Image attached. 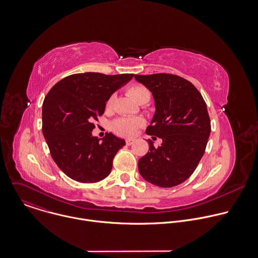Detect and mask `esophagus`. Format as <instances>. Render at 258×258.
Instances as JSON below:
<instances>
[{
  "instance_id": "34e87169",
  "label": "esophagus",
  "mask_w": 258,
  "mask_h": 258,
  "mask_svg": "<svg viewBox=\"0 0 258 258\" xmlns=\"http://www.w3.org/2000/svg\"><path fill=\"white\" fill-rule=\"evenodd\" d=\"M134 143H135V140H134V139H127V140H125V144H126L127 146H132Z\"/></svg>"
}]
</instances>
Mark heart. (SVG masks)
I'll list each match as a JSON object with an SVG mask.
<instances>
[{"label":"heart","instance_id":"heart-1","mask_svg":"<svg viewBox=\"0 0 258 258\" xmlns=\"http://www.w3.org/2000/svg\"><path fill=\"white\" fill-rule=\"evenodd\" d=\"M127 92L133 96V98L139 102V103H146L150 100L151 98V93L149 89L141 84H135L128 87ZM113 96H110L109 99L107 100V106H110L112 103ZM143 124V120L140 118H135V117H119L115 119L111 127L113 132L119 136L122 137H132L136 134L137 130Z\"/></svg>","mask_w":258,"mask_h":258}]
</instances>
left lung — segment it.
I'll return each mask as SVG.
<instances>
[{
  "mask_svg": "<svg viewBox=\"0 0 258 258\" xmlns=\"http://www.w3.org/2000/svg\"><path fill=\"white\" fill-rule=\"evenodd\" d=\"M155 99L156 112L147 135L162 139L139 160V171L149 183L171 188L185 182L201 161L211 132L207 105L198 89L174 74L135 75ZM155 139V137L153 138Z\"/></svg>",
  "mask_w": 258,
  "mask_h": 258,
  "instance_id": "obj_1",
  "label": "left lung"
}]
</instances>
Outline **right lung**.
<instances>
[{"label":"right lung","instance_id":"add662e5","mask_svg":"<svg viewBox=\"0 0 258 258\" xmlns=\"http://www.w3.org/2000/svg\"><path fill=\"white\" fill-rule=\"evenodd\" d=\"M133 77L128 73L72 74L58 81L45 96L43 135L52 159L72 180L95 183L109 175L113 158L125 142L111 133L102 141L93 137V121L103 114L111 94Z\"/></svg>","mask_w":258,"mask_h":258}]
</instances>
